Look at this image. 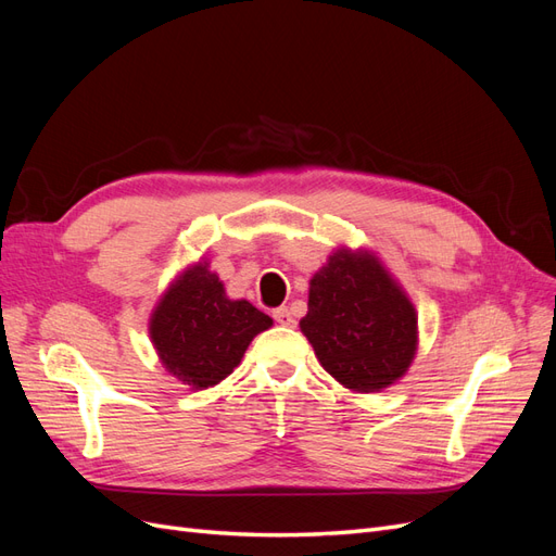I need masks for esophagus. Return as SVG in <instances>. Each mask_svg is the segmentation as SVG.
I'll list each match as a JSON object with an SVG mask.
<instances>
[{"instance_id":"34e87169","label":"esophagus","mask_w":556,"mask_h":556,"mask_svg":"<svg viewBox=\"0 0 556 556\" xmlns=\"http://www.w3.org/2000/svg\"><path fill=\"white\" fill-rule=\"evenodd\" d=\"M274 319H276L278 325H282V327H292V325H294V317H292V313H290L288 306L276 308V311H274Z\"/></svg>"}]
</instances>
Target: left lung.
I'll use <instances>...</instances> for the list:
<instances>
[{
    "instance_id": "1",
    "label": "left lung",
    "mask_w": 556,
    "mask_h": 556,
    "mask_svg": "<svg viewBox=\"0 0 556 556\" xmlns=\"http://www.w3.org/2000/svg\"><path fill=\"white\" fill-rule=\"evenodd\" d=\"M301 331L319 364L357 392H380L399 380L417 345L410 301L371 255L348 250L333 252L313 276Z\"/></svg>"
}]
</instances>
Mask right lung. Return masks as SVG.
<instances>
[{"instance_id":"right-lung-1","label":"right lung","mask_w":556,"mask_h":556,"mask_svg":"<svg viewBox=\"0 0 556 556\" xmlns=\"http://www.w3.org/2000/svg\"><path fill=\"white\" fill-rule=\"evenodd\" d=\"M271 325L248 301L227 299L217 276L197 264L160 301L150 336L169 374L204 390L227 378L250 341Z\"/></svg>"}]
</instances>
